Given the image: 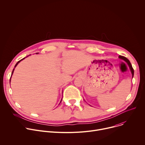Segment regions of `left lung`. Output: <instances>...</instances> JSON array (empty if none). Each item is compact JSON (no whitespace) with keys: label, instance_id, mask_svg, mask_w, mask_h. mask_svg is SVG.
Wrapping results in <instances>:
<instances>
[{"label":"left lung","instance_id":"left-lung-1","mask_svg":"<svg viewBox=\"0 0 145 145\" xmlns=\"http://www.w3.org/2000/svg\"><path fill=\"white\" fill-rule=\"evenodd\" d=\"M119 57L120 58L123 59V60H125V61L126 62V63L128 64V65H129V67H130V70H131V73H132V75H133V77L134 72V69H133V67H132V65H131V63H130V61H129L126 57H124V56H119Z\"/></svg>","mask_w":145,"mask_h":145}]
</instances>
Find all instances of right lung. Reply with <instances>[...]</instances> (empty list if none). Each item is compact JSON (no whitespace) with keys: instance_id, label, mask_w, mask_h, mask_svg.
Segmentation results:
<instances>
[{"instance_id":"add662e5","label":"right lung","mask_w":145,"mask_h":145,"mask_svg":"<svg viewBox=\"0 0 145 145\" xmlns=\"http://www.w3.org/2000/svg\"><path fill=\"white\" fill-rule=\"evenodd\" d=\"M24 58H23V59H20V61H18V63H16V65H15V67H15H15H16V65H18V63H19V62H20V61H21V60H22V59H24ZM14 69H13V71H12V74H11V75H12V73H13V72H14ZM10 80H11V77H10Z\"/></svg>"}]
</instances>
